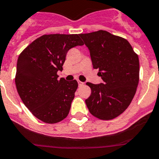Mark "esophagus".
Here are the masks:
<instances>
[{
	"label": "esophagus",
	"instance_id": "obj_1",
	"mask_svg": "<svg viewBox=\"0 0 159 159\" xmlns=\"http://www.w3.org/2000/svg\"><path fill=\"white\" fill-rule=\"evenodd\" d=\"M78 85H79V86H81V85H84V82H82V81H78Z\"/></svg>",
	"mask_w": 159,
	"mask_h": 159
}]
</instances>
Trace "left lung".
Instances as JSON below:
<instances>
[{
    "instance_id": "1",
    "label": "left lung",
    "mask_w": 159,
    "mask_h": 159,
    "mask_svg": "<svg viewBox=\"0 0 159 159\" xmlns=\"http://www.w3.org/2000/svg\"><path fill=\"white\" fill-rule=\"evenodd\" d=\"M89 50L94 69L103 83L87 82L91 95L85 100L93 116L108 120L125 111L131 104L139 81V61L127 39L99 30L80 34Z\"/></svg>"
}]
</instances>
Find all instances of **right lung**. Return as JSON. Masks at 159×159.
<instances>
[{"label":"right lung","instance_id":"obj_1","mask_svg":"<svg viewBox=\"0 0 159 159\" xmlns=\"http://www.w3.org/2000/svg\"><path fill=\"white\" fill-rule=\"evenodd\" d=\"M78 34L43 35L20 53L15 83L24 105L47 124L62 121L69 114L78 81L58 79L70 48L82 46Z\"/></svg>","mask_w":159,"mask_h":159}]
</instances>
